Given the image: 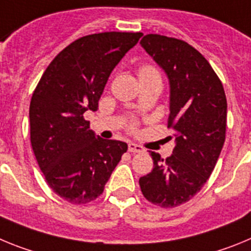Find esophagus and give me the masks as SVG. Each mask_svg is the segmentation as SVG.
<instances>
[{"label": "esophagus", "instance_id": "1", "mask_svg": "<svg viewBox=\"0 0 251 251\" xmlns=\"http://www.w3.org/2000/svg\"><path fill=\"white\" fill-rule=\"evenodd\" d=\"M128 151L132 153H139V152H143V147L139 145H136V143H133V142H130L129 145H128Z\"/></svg>", "mask_w": 251, "mask_h": 251}]
</instances>
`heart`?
Returning <instances> with one entry per match:
<instances>
[{"label":"heart","mask_w":251,"mask_h":251,"mask_svg":"<svg viewBox=\"0 0 251 251\" xmlns=\"http://www.w3.org/2000/svg\"><path fill=\"white\" fill-rule=\"evenodd\" d=\"M151 73H157V70L154 68H152L151 65H142L138 70V75L142 74H151ZM134 127V126H132Z\"/></svg>","instance_id":"obj_1"}]
</instances>
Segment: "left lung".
Wrapping results in <instances>:
<instances>
[{
  "instance_id": "obj_1",
  "label": "left lung",
  "mask_w": 251,
  "mask_h": 251,
  "mask_svg": "<svg viewBox=\"0 0 251 251\" xmlns=\"http://www.w3.org/2000/svg\"><path fill=\"white\" fill-rule=\"evenodd\" d=\"M170 79L167 127L175 130L172 154L151 152L153 170L139 178L150 202L170 208L187 202L211 176L225 142L226 103L221 80L201 52L183 40L148 34L141 40Z\"/></svg>"
}]
</instances>
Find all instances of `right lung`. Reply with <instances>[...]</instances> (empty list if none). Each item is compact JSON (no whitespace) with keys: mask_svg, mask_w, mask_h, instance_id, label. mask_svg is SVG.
Here are the masks:
<instances>
[{"mask_svg":"<svg viewBox=\"0 0 251 251\" xmlns=\"http://www.w3.org/2000/svg\"><path fill=\"white\" fill-rule=\"evenodd\" d=\"M142 32H100L73 41L55 56L30 103V139L50 188L74 205L104 191L127 143L90 129L86 110L98 109L108 77Z\"/></svg>","mask_w":251,"mask_h":251,"instance_id":"1","label":"right lung"}]
</instances>
